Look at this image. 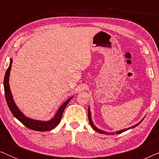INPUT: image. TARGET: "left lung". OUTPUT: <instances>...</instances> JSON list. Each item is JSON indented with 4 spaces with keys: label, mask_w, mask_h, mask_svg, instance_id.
I'll list each match as a JSON object with an SVG mask.
<instances>
[{
    "label": "left lung",
    "mask_w": 159,
    "mask_h": 159,
    "mask_svg": "<svg viewBox=\"0 0 159 159\" xmlns=\"http://www.w3.org/2000/svg\"><path fill=\"white\" fill-rule=\"evenodd\" d=\"M88 119H89V122H90V125H91V127H92V128H93V129L95 130V131H97L98 132H99V133H101V134H118L122 133V132H125V131H127V130H128V129H132V128H134V127H137V126H138V125H140V124L141 122H142V121L143 120V119L142 120H141V121H140V122L138 123V124H137V125H135L132 126V127H131L127 128V129H125L119 130V131H117V132H111V133H110V132L103 131V130H101V129H98V128H97V127H95V126L94 125V124H93V121H92V119H91V114H90V108H88Z\"/></svg>",
    "instance_id": "8db88e82"
}]
</instances>
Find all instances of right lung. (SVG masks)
Returning <instances> with one entry per match:
<instances>
[{
    "mask_svg": "<svg viewBox=\"0 0 159 159\" xmlns=\"http://www.w3.org/2000/svg\"><path fill=\"white\" fill-rule=\"evenodd\" d=\"M11 64H12V58L10 59V64L9 66L6 71L5 74V77H4V81H3V85H4V91H5V96L6 100L7 102L8 106L9 108L11 111L12 114L14 115V117L18 119L19 121H21L24 125L26 126L27 128L30 129L35 130V131L38 132H45V131H49V130L53 129L55 128L61 121V119L62 118L63 113L65 108L68 105L69 101L72 98V97L66 100L64 103L61 106V107L58 108V111L56 112L55 116L53 119L51 120L43 121H39L35 120V119H32L30 118H28L23 114V113L19 109L16 104L14 103V99H13V96L11 92L10 87H9V75L10 71L11 69Z\"/></svg>",
    "mask_w": 159,
    "mask_h": 159,
    "instance_id": "right-lung-1",
    "label": "right lung"
}]
</instances>
